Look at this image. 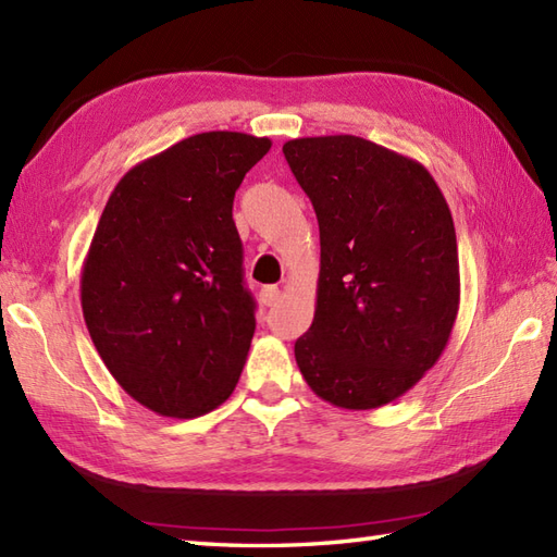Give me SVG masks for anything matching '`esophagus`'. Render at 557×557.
Returning <instances> with one entry per match:
<instances>
[{
	"instance_id": "1",
	"label": "esophagus",
	"mask_w": 557,
	"mask_h": 557,
	"mask_svg": "<svg viewBox=\"0 0 557 557\" xmlns=\"http://www.w3.org/2000/svg\"><path fill=\"white\" fill-rule=\"evenodd\" d=\"M280 299V289L275 285H268L260 289V301H263L265 306H275Z\"/></svg>"
}]
</instances>
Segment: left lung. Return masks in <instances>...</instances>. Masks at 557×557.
Wrapping results in <instances>:
<instances>
[{
  "label": "left lung",
  "mask_w": 557,
  "mask_h": 557,
  "mask_svg": "<svg viewBox=\"0 0 557 557\" xmlns=\"http://www.w3.org/2000/svg\"><path fill=\"white\" fill-rule=\"evenodd\" d=\"M282 152L321 230L299 371L330 405L383 407L421 381L453 333L459 258L447 200L421 162L359 136L294 138Z\"/></svg>",
  "instance_id": "obj_1"
}]
</instances>
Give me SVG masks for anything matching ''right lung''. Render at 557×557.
<instances>
[{
	"instance_id": "right-lung-1",
	"label": "right lung",
	"mask_w": 557,
	"mask_h": 557,
	"mask_svg": "<svg viewBox=\"0 0 557 557\" xmlns=\"http://www.w3.org/2000/svg\"><path fill=\"white\" fill-rule=\"evenodd\" d=\"M270 146L239 132L184 138L122 176L92 234L81 270L90 339L160 417L218 409L239 381L256 304L232 206Z\"/></svg>"
}]
</instances>
